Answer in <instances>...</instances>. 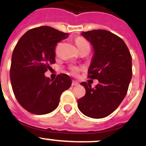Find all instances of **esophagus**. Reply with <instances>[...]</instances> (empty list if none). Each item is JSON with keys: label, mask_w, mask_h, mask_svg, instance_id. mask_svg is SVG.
Listing matches in <instances>:
<instances>
[{"label": "esophagus", "mask_w": 146, "mask_h": 146, "mask_svg": "<svg viewBox=\"0 0 146 146\" xmlns=\"http://www.w3.org/2000/svg\"><path fill=\"white\" fill-rule=\"evenodd\" d=\"M78 83L76 81H75V80H73L72 81V86H78Z\"/></svg>", "instance_id": "1"}]
</instances>
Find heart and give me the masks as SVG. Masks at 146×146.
Returning a JSON list of instances; mask_svg holds the SVG:
<instances>
[{
  "label": "heart",
  "instance_id": "obj_1",
  "mask_svg": "<svg viewBox=\"0 0 146 146\" xmlns=\"http://www.w3.org/2000/svg\"><path fill=\"white\" fill-rule=\"evenodd\" d=\"M76 44L78 49L80 48L83 47V46H89L88 43L86 42V40H85L83 38H78L76 39ZM80 70V68L76 67V66H72V67L70 68V73H71V74L73 75L77 74Z\"/></svg>",
  "mask_w": 146,
  "mask_h": 146
}]
</instances>
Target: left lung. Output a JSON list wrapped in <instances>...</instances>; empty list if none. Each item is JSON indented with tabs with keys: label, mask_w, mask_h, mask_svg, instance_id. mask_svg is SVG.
<instances>
[{
	"label": "left lung",
	"mask_w": 146,
	"mask_h": 146,
	"mask_svg": "<svg viewBox=\"0 0 146 146\" xmlns=\"http://www.w3.org/2000/svg\"><path fill=\"white\" fill-rule=\"evenodd\" d=\"M93 48L88 78L97 79L95 88L82 82L86 95L78 100L82 113L103 118L112 113L126 96L132 78V58L125 42L106 30L82 32Z\"/></svg>",
	"instance_id": "left-lung-1"
}]
</instances>
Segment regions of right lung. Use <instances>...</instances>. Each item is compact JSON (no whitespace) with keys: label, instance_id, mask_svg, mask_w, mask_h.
Returning a JSON list of instances; mask_svg holds the SVG:
<instances>
[{"label":"right lung","instance_id":"add662e5","mask_svg":"<svg viewBox=\"0 0 146 146\" xmlns=\"http://www.w3.org/2000/svg\"><path fill=\"white\" fill-rule=\"evenodd\" d=\"M68 33L49 26L27 31L17 43L11 58L10 77L17 100L28 112L43 115L58 107L62 93L71 86L66 74L54 80L45 76L49 65L56 63V46Z\"/></svg>","mask_w":146,"mask_h":146}]
</instances>
